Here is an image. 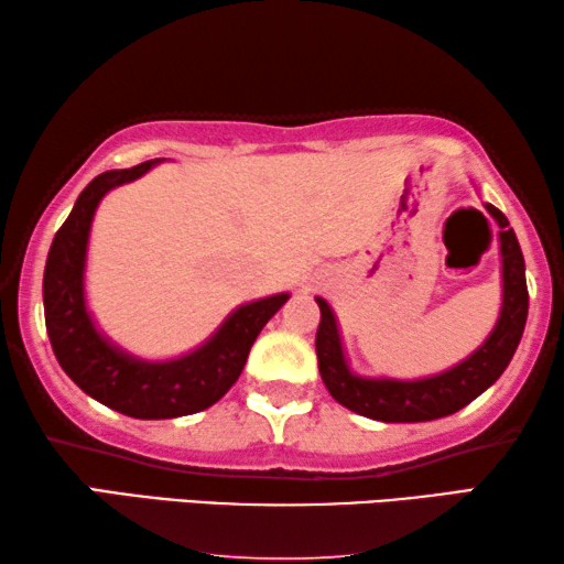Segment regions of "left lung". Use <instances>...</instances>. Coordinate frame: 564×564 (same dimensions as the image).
<instances>
[{"mask_svg": "<svg viewBox=\"0 0 564 564\" xmlns=\"http://www.w3.org/2000/svg\"><path fill=\"white\" fill-rule=\"evenodd\" d=\"M485 208L499 226V253H502V311L487 341L436 377L414 381L366 379L348 369L334 311L324 299H316L321 308L316 330L318 371L328 394L338 404L377 422H432L464 409L502 377L520 346L530 293H527L522 248L517 243L514 230L509 228L502 210L491 203H485Z\"/></svg>", "mask_w": 564, "mask_h": 564, "instance_id": "1", "label": "left lung"}]
</instances>
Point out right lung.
Masks as SVG:
<instances>
[{
	"mask_svg": "<svg viewBox=\"0 0 564 564\" xmlns=\"http://www.w3.org/2000/svg\"><path fill=\"white\" fill-rule=\"evenodd\" d=\"M163 160L107 170L89 183L52 240L44 265V324L57 361L87 397L132 419H175L216 404L238 381L248 351L289 293L236 308L208 341L173 361H142L97 330L85 301V261L95 210L112 187L138 181Z\"/></svg>",
	"mask_w": 564,
	"mask_h": 564,
	"instance_id": "obj_1",
	"label": "right lung"
}]
</instances>
